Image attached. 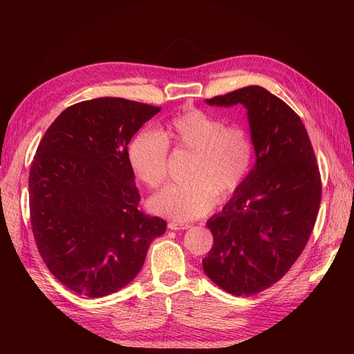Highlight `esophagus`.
<instances>
[{
	"label": "esophagus",
	"instance_id": "1",
	"mask_svg": "<svg viewBox=\"0 0 354 354\" xmlns=\"http://www.w3.org/2000/svg\"><path fill=\"white\" fill-rule=\"evenodd\" d=\"M192 226L189 223H180V221H171L169 224H168V229H171V230H187V229H190Z\"/></svg>",
	"mask_w": 354,
	"mask_h": 354
}]
</instances>
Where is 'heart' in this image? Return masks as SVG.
Instances as JSON below:
<instances>
[{
  "mask_svg": "<svg viewBox=\"0 0 354 354\" xmlns=\"http://www.w3.org/2000/svg\"><path fill=\"white\" fill-rule=\"evenodd\" d=\"M168 142L194 152L186 169V181L167 186L152 198L155 212L178 221L208 214L217 195L226 199L250 174L254 146L250 133L239 125L226 127L223 120L199 109L176 115L160 134L143 131L128 147L131 167L145 183L156 189L168 176Z\"/></svg>",
  "mask_w": 354,
  "mask_h": 354,
  "instance_id": "1",
  "label": "heart"
}]
</instances>
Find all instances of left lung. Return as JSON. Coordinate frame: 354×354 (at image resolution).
Masks as SVG:
<instances>
[{"mask_svg":"<svg viewBox=\"0 0 354 354\" xmlns=\"http://www.w3.org/2000/svg\"><path fill=\"white\" fill-rule=\"evenodd\" d=\"M205 102L243 106L255 164L207 221L214 243L202 267L223 291L252 295L279 281L303 252L322 196L320 173L303 121L270 91L250 85Z\"/></svg>","mask_w":354,"mask_h":354,"instance_id":"obj_1","label":"left lung"}]
</instances>
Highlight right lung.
I'll use <instances>...</instances> for the list:
<instances>
[{
    "label": "right lung",
    "mask_w": 354,
    "mask_h": 354,
    "mask_svg": "<svg viewBox=\"0 0 354 354\" xmlns=\"http://www.w3.org/2000/svg\"><path fill=\"white\" fill-rule=\"evenodd\" d=\"M160 108L121 97L63 111L29 171L30 224L53 276L91 298L120 291L142 270L167 223L138 209L128 143Z\"/></svg>",
    "instance_id": "right-lung-1"
}]
</instances>
